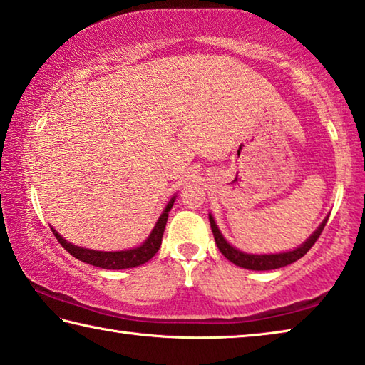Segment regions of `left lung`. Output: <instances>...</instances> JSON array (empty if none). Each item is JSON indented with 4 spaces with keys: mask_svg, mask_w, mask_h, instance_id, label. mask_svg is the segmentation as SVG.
Returning a JSON list of instances; mask_svg holds the SVG:
<instances>
[{
    "mask_svg": "<svg viewBox=\"0 0 365 365\" xmlns=\"http://www.w3.org/2000/svg\"><path fill=\"white\" fill-rule=\"evenodd\" d=\"M327 220H329V219H325L322 224H320L317 230L307 238V242L302 243L299 248H296L293 251H288V252H280V255H261V256H259V255H246V252L235 250L233 246L228 245L225 242V238L222 237V233L219 232L217 225H215L212 215H209V222H211V228H212V233H214V238H215V245H217V248L220 250L222 255H224L228 259V261L233 262L235 265H240V267L250 269V270L280 269V267H285V265H288V264H293L294 261H298V259L304 256L306 252L312 248L314 243L317 242L320 233L324 232V227L327 224Z\"/></svg>",
    "mask_w": 365,
    "mask_h": 365,
    "instance_id": "8db88e82",
    "label": "left lung"
}]
</instances>
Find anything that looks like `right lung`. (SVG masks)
<instances>
[{
  "label": "right lung",
  "mask_w": 365,
  "mask_h": 365,
  "mask_svg": "<svg viewBox=\"0 0 365 365\" xmlns=\"http://www.w3.org/2000/svg\"><path fill=\"white\" fill-rule=\"evenodd\" d=\"M175 196L169 201V205L165 206L164 212L160 214V217L158 220V224L154 225L153 232L150 237H148L146 242L138 246L135 250H128V251H115V252H108V251H93V250H85V248H78V246L72 245L69 242L61 237V235L51 228L54 237L58 238V242L66 251H69L73 257H77L78 261L86 262L95 265V267H101V269H109V270H119V269H130V267H137V265H141L150 261V259L156 255L158 250L160 248V243H163V235H164V228L165 224H168V217H169V211L174 206Z\"/></svg>",
  "instance_id": "add662e5"
}]
</instances>
